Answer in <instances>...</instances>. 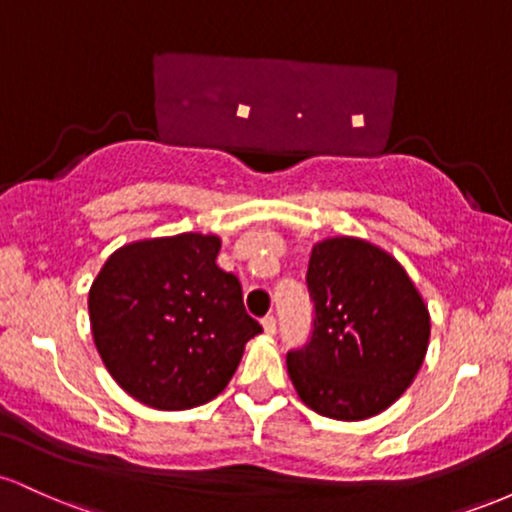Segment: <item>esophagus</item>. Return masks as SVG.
I'll return each mask as SVG.
<instances>
[{"instance_id": "1", "label": "esophagus", "mask_w": 512, "mask_h": 512, "mask_svg": "<svg viewBox=\"0 0 512 512\" xmlns=\"http://www.w3.org/2000/svg\"><path fill=\"white\" fill-rule=\"evenodd\" d=\"M262 327H264V332H267V334H274L276 332V317L274 315L262 317Z\"/></svg>"}]
</instances>
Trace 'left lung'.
I'll return each instance as SVG.
<instances>
[{"label":"left lung","mask_w":512,"mask_h":512,"mask_svg":"<svg viewBox=\"0 0 512 512\" xmlns=\"http://www.w3.org/2000/svg\"><path fill=\"white\" fill-rule=\"evenodd\" d=\"M305 284L313 332L286 354L298 397L339 421L385 411L424 363L431 334L424 298L395 257L358 238L317 243Z\"/></svg>","instance_id":"obj_1"}]
</instances>
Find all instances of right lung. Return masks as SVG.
Instances as JSON below:
<instances>
[{"mask_svg":"<svg viewBox=\"0 0 512 512\" xmlns=\"http://www.w3.org/2000/svg\"><path fill=\"white\" fill-rule=\"evenodd\" d=\"M219 248L202 233L139 240L113 252L93 281V342L117 385L142 404H207L262 332L245 313L238 276L216 264Z\"/></svg>","mask_w":512,"mask_h":512,"instance_id":"obj_1","label":"right lung"}]
</instances>
